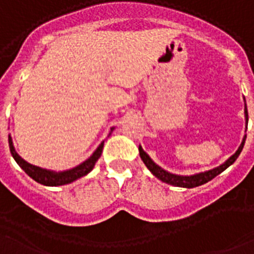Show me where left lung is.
I'll return each instance as SVG.
<instances>
[{
  "mask_svg": "<svg viewBox=\"0 0 254 254\" xmlns=\"http://www.w3.org/2000/svg\"><path fill=\"white\" fill-rule=\"evenodd\" d=\"M246 101V99H244ZM244 115H246V123L248 125V110H247V104L244 106ZM246 138H247V134L244 135L243 138L242 143H240L239 148L236 150V152L234 155L229 157V159L226 160L225 163L221 164L219 167L217 168H213L210 170H205V172H200V173H196V174H191V176H180V174H173L170 173V172H167L165 169H163L161 167H159L156 163H153V160L151 159L148 155L143 151L142 146H139V156L142 159V161L144 163L148 170H150L151 173L153 176L159 178L160 181H163V182L168 183V185H172V186H176V187H185V189H193V187H197V186H201L204 183L209 182L212 181L214 177H217L218 174H221L223 170H226L230 165L235 163V160L239 157L240 152H242L243 147H244V143H246Z\"/></svg>",
  "mask_w": 254,
  "mask_h": 254,
  "instance_id": "8db88e82",
  "label": "left lung"
}]
</instances>
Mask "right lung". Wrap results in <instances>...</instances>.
I'll return each instance as SVG.
<instances>
[{
    "mask_svg": "<svg viewBox=\"0 0 254 254\" xmlns=\"http://www.w3.org/2000/svg\"><path fill=\"white\" fill-rule=\"evenodd\" d=\"M115 127H111L110 134L112 133ZM108 134V135H110ZM104 140L102 142L99 146H98L97 150L93 152L89 159H86L84 163H81L77 167L72 168V169L63 170V172H54V170L45 169V168L36 167V165H32L28 161H25L24 159L19 156V153L15 151L14 143H12L11 135H8V147H10V152H11L14 160L18 163V165L24 170L25 173L31 177L32 180H35L36 182L41 183L44 186H63V185H68V183L73 182V181L78 180L81 177L86 176L87 173H90L93 168H94L95 163L98 161V159L101 157L102 151H103Z\"/></svg>",
    "mask_w": 254,
    "mask_h": 254,
    "instance_id": "obj_1",
    "label": "right lung"
}]
</instances>
